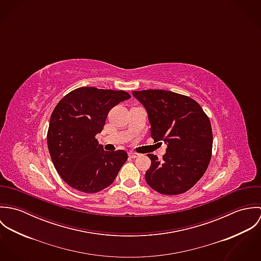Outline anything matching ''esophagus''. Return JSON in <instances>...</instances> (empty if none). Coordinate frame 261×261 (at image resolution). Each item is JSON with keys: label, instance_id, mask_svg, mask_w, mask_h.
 <instances>
[{"label": "esophagus", "instance_id": "obj_1", "mask_svg": "<svg viewBox=\"0 0 261 261\" xmlns=\"http://www.w3.org/2000/svg\"><path fill=\"white\" fill-rule=\"evenodd\" d=\"M128 156H129V158H132V159H136V158H138V156H139V153L134 152V151H129V152H128Z\"/></svg>", "mask_w": 261, "mask_h": 261}]
</instances>
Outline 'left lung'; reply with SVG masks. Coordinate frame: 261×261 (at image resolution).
I'll return each mask as SVG.
<instances>
[{
	"label": "left lung",
	"instance_id": "1",
	"mask_svg": "<svg viewBox=\"0 0 261 261\" xmlns=\"http://www.w3.org/2000/svg\"><path fill=\"white\" fill-rule=\"evenodd\" d=\"M145 107L154 143L167 145L163 161L149 153L145 179L164 195H179L194 186L206 172L212 155L213 135L207 114L193 98L176 92L133 91Z\"/></svg>",
	"mask_w": 261,
	"mask_h": 261
}]
</instances>
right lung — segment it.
<instances>
[{"mask_svg": "<svg viewBox=\"0 0 261 261\" xmlns=\"http://www.w3.org/2000/svg\"><path fill=\"white\" fill-rule=\"evenodd\" d=\"M129 97L123 90L79 87L55 107L47 145L57 173L71 188L96 193L113 183L127 153L105 150L95 136L102 130L112 108Z\"/></svg>", "mask_w": 261, "mask_h": 261, "instance_id": "1", "label": "right lung"}]
</instances>
